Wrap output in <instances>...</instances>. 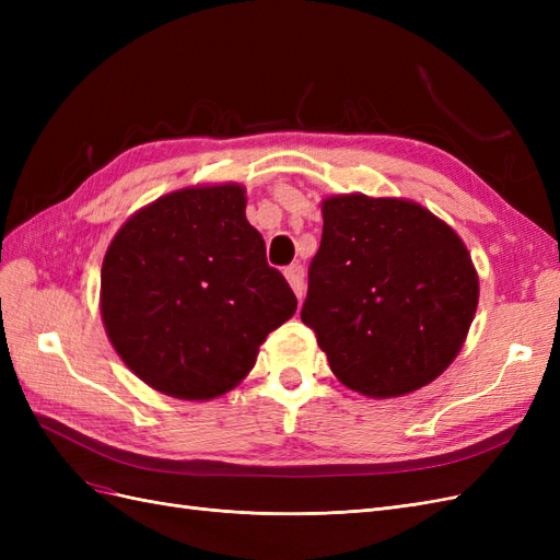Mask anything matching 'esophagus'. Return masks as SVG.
Returning a JSON list of instances; mask_svg holds the SVG:
<instances>
[{
  "label": "esophagus",
  "instance_id": "34e87169",
  "mask_svg": "<svg viewBox=\"0 0 560 560\" xmlns=\"http://www.w3.org/2000/svg\"><path fill=\"white\" fill-rule=\"evenodd\" d=\"M284 278H287V282H290L294 294L301 299L303 292H306V282H303L306 280V270H303V266L292 264L290 268H284Z\"/></svg>",
  "mask_w": 560,
  "mask_h": 560
}]
</instances>
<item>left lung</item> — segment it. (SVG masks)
Masks as SVG:
<instances>
[{
  "label": "left lung",
  "instance_id": "obj_1",
  "mask_svg": "<svg viewBox=\"0 0 560 560\" xmlns=\"http://www.w3.org/2000/svg\"><path fill=\"white\" fill-rule=\"evenodd\" d=\"M322 222L301 319L334 376L371 399L442 376L479 306L460 235L416 200L364 194L327 196Z\"/></svg>",
  "mask_w": 560,
  "mask_h": 560
}]
</instances>
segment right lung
<instances>
[{
	"label": "right lung",
	"instance_id": "right-lung-1",
	"mask_svg": "<svg viewBox=\"0 0 560 560\" xmlns=\"http://www.w3.org/2000/svg\"><path fill=\"white\" fill-rule=\"evenodd\" d=\"M245 186L196 184L130 214L100 276V315L118 358L159 393L208 401L241 385L296 296L266 264Z\"/></svg>",
	"mask_w": 560,
	"mask_h": 560
}]
</instances>
